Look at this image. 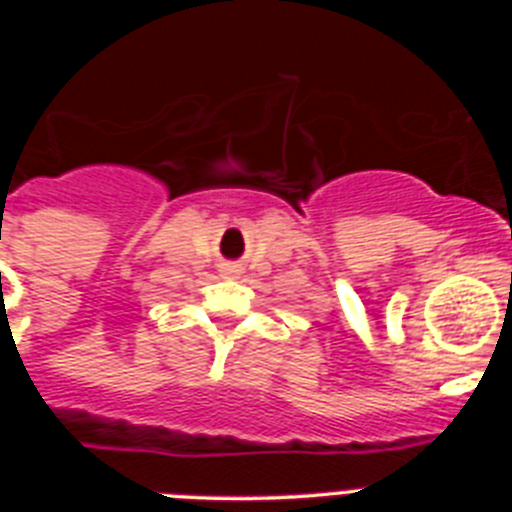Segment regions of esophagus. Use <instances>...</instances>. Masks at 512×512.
I'll return each mask as SVG.
<instances>
[{
    "instance_id": "1",
    "label": "esophagus",
    "mask_w": 512,
    "mask_h": 512,
    "mask_svg": "<svg viewBox=\"0 0 512 512\" xmlns=\"http://www.w3.org/2000/svg\"><path fill=\"white\" fill-rule=\"evenodd\" d=\"M223 274H225V277H235V274H241V266H238V264H223Z\"/></svg>"
}]
</instances>
